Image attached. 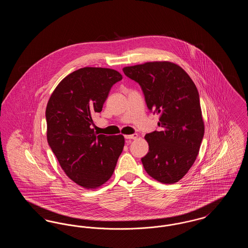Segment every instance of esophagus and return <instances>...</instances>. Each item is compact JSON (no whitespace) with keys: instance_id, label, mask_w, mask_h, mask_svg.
I'll use <instances>...</instances> for the list:
<instances>
[{"instance_id":"34e87169","label":"esophagus","mask_w":248,"mask_h":248,"mask_svg":"<svg viewBox=\"0 0 248 248\" xmlns=\"http://www.w3.org/2000/svg\"><path fill=\"white\" fill-rule=\"evenodd\" d=\"M138 134H133V135H128V136H124L125 140H136L138 139Z\"/></svg>"}]
</instances>
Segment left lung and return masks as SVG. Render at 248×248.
<instances>
[{"instance_id":"8db88e82","label":"left lung","mask_w":248,"mask_h":248,"mask_svg":"<svg viewBox=\"0 0 248 248\" xmlns=\"http://www.w3.org/2000/svg\"><path fill=\"white\" fill-rule=\"evenodd\" d=\"M123 71L140 85L150 111L160 114L161 129L145 136L149 153L142 165L154 179L176 183L195 162L203 138L198 90L187 72L172 62H147Z\"/></svg>"}]
</instances>
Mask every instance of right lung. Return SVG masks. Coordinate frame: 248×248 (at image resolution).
I'll list each match as a JSON object with an SVG mask.
<instances>
[{
    "label": "right lung",
    "instance_id": "add662e5",
    "mask_svg": "<svg viewBox=\"0 0 248 248\" xmlns=\"http://www.w3.org/2000/svg\"><path fill=\"white\" fill-rule=\"evenodd\" d=\"M122 79L111 69H79L59 83L48 100V144L66 175L85 189L110 178L124 146V136L98 135L91 128L94 114Z\"/></svg>",
    "mask_w": 248,
    "mask_h": 248
}]
</instances>
